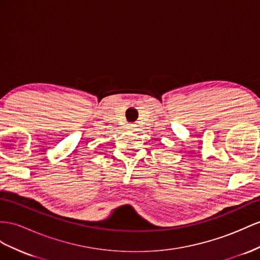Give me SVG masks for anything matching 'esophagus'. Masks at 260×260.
Listing matches in <instances>:
<instances>
[{"label":"esophagus","mask_w":260,"mask_h":260,"mask_svg":"<svg viewBox=\"0 0 260 260\" xmlns=\"http://www.w3.org/2000/svg\"><path fill=\"white\" fill-rule=\"evenodd\" d=\"M127 127H128V129H134L135 128V125L134 124H128Z\"/></svg>","instance_id":"obj_1"}]
</instances>
